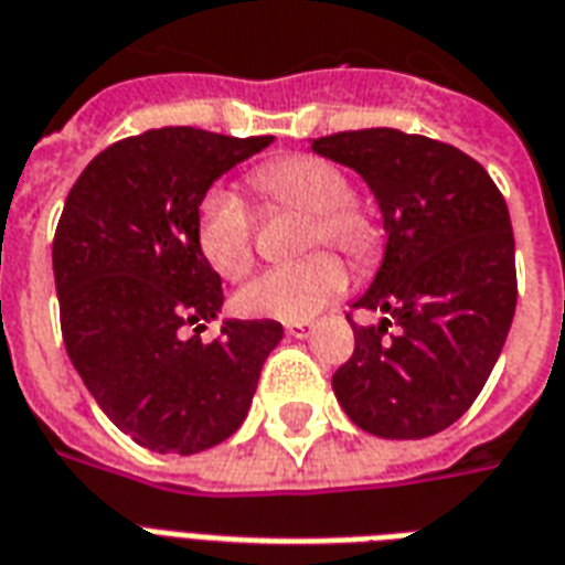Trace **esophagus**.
<instances>
[{"label":"esophagus","instance_id":"34e87169","mask_svg":"<svg viewBox=\"0 0 565 565\" xmlns=\"http://www.w3.org/2000/svg\"><path fill=\"white\" fill-rule=\"evenodd\" d=\"M315 323L309 321H291L286 323V335H291V339H306V335H312Z\"/></svg>","mask_w":565,"mask_h":565}]
</instances>
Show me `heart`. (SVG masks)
<instances>
[{
	"label": "heart",
	"instance_id": "b5f03b06",
	"mask_svg": "<svg viewBox=\"0 0 565 565\" xmlns=\"http://www.w3.org/2000/svg\"><path fill=\"white\" fill-rule=\"evenodd\" d=\"M250 185L268 203L306 212L303 250L330 244L356 268L377 259L380 226L374 214L351 196V179L332 161L312 152H291L253 168ZM196 247L221 277L242 279L250 274L253 217L233 188H205L194 217ZM348 286L344 265L332 253H312L295 265L265 270L238 291V312L274 321H309L339 300Z\"/></svg>",
	"mask_w": 565,
	"mask_h": 565
}]
</instances>
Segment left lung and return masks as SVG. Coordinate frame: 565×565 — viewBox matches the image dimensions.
<instances>
[{"label":"left lung","mask_w":565,"mask_h":565,"mask_svg":"<svg viewBox=\"0 0 565 565\" xmlns=\"http://www.w3.org/2000/svg\"><path fill=\"white\" fill-rule=\"evenodd\" d=\"M312 150L369 182L388 235L377 277L353 303L383 318L351 323L356 344L332 392L374 436H433L475 404L513 323L504 196L471 156L424 135L335 132L315 138Z\"/></svg>","instance_id":"1"}]
</instances>
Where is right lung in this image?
<instances>
[{
    "mask_svg": "<svg viewBox=\"0 0 565 565\" xmlns=\"http://www.w3.org/2000/svg\"><path fill=\"white\" fill-rule=\"evenodd\" d=\"M270 141L164 126L111 143L70 188L52 242L64 348L141 448L188 457L230 439L282 339L277 321H223L200 339L223 288L196 247V203Z\"/></svg>",
    "mask_w": 565,
    "mask_h": 565,
    "instance_id": "add662e5",
    "label": "right lung"
}]
</instances>
